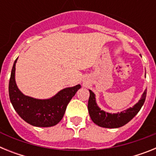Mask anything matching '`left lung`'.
<instances>
[{
	"label": "left lung",
	"mask_w": 156,
	"mask_h": 156,
	"mask_svg": "<svg viewBox=\"0 0 156 156\" xmlns=\"http://www.w3.org/2000/svg\"><path fill=\"white\" fill-rule=\"evenodd\" d=\"M90 91V98L88 100V112L92 121L98 126L105 128H118L124 126L138 113L145 101L147 90H144L142 97L133 108H129L120 113L110 114L101 110L95 101L94 94Z\"/></svg>",
	"instance_id": "left-lung-1"
}]
</instances>
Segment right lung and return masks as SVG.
I'll list each match as a JSON object with an SVG mask.
<instances>
[{"label":"right lung","mask_w":156,"mask_h":156,"mask_svg":"<svg viewBox=\"0 0 156 156\" xmlns=\"http://www.w3.org/2000/svg\"><path fill=\"white\" fill-rule=\"evenodd\" d=\"M17 59L12 67L8 86L9 98L14 108L19 116L29 124L39 127L55 126L63 118L66 107L80 88V85L65 88L55 96L47 100H39L26 96L18 89L15 80Z\"/></svg>","instance_id":"add662e5"}]
</instances>
